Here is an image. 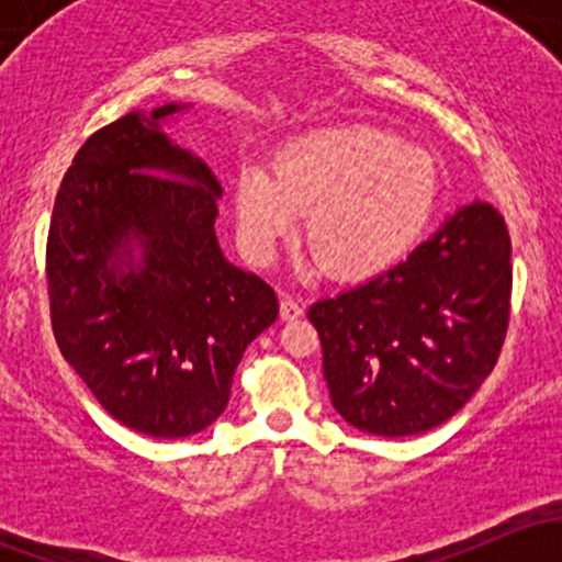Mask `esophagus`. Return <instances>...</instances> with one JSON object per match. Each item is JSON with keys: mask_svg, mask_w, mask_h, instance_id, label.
<instances>
[{"mask_svg": "<svg viewBox=\"0 0 562 562\" xmlns=\"http://www.w3.org/2000/svg\"><path fill=\"white\" fill-rule=\"evenodd\" d=\"M304 315V307L293 296H285L280 302V317L282 321H296V317Z\"/></svg>", "mask_w": 562, "mask_h": 562, "instance_id": "esophagus-1", "label": "esophagus"}]
</instances>
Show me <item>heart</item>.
Masks as SVG:
<instances>
[{"label": "heart", "instance_id": "obj_1", "mask_svg": "<svg viewBox=\"0 0 562 562\" xmlns=\"http://www.w3.org/2000/svg\"><path fill=\"white\" fill-rule=\"evenodd\" d=\"M440 176L427 151L378 127L321 130L282 146L274 173L249 162L236 176L241 245L266 260L304 220L323 271L364 280L400 263L427 234Z\"/></svg>", "mask_w": 562, "mask_h": 562}]
</instances>
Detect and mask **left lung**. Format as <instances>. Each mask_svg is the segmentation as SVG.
I'll list each match as a JSON object with an SVG mask.
<instances>
[{"label":"left lung","mask_w":562,"mask_h":562,"mask_svg":"<svg viewBox=\"0 0 562 562\" xmlns=\"http://www.w3.org/2000/svg\"><path fill=\"white\" fill-rule=\"evenodd\" d=\"M508 310L506 223L459 206L407 260L310 307L334 411L381 438L440 427L495 370Z\"/></svg>","instance_id":"1"}]
</instances>
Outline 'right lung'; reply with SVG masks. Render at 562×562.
Masks as SVG:
<instances>
[{"label":"right lung","instance_id":"right-lung-1","mask_svg":"<svg viewBox=\"0 0 562 562\" xmlns=\"http://www.w3.org/2000/svg\"><path fill=\"white\" fill-rule=\"evenodd\" d=\"M184 108L98 130L61 179L45 247L65 361L119 424L168 440L223 416L247 345L280 313L220 249L217 176L162 133Z\"/></svg>","mask_w":562,"mask_h":562}]
</instances>
